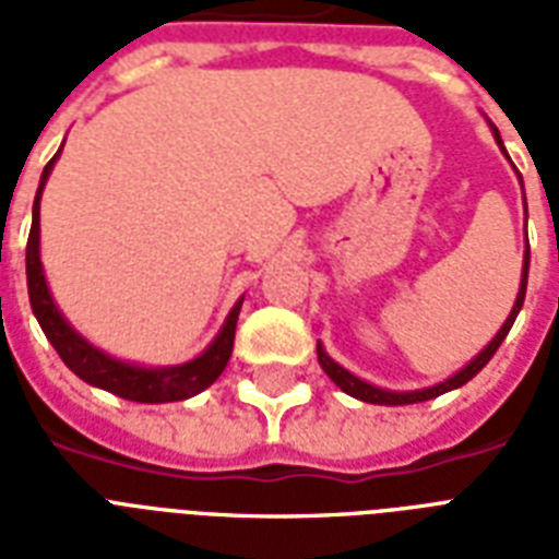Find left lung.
Listing matches in <instances>:
<instances>
[{"mask_svg": "<svg viewBox=\"0 0 559 559\" xmlns=\"http://www.w3.org/2000/svg\"><path fill=\"white\" fill-rule=\"evenodd\" d=\"M493 135H496V144H499L504 156H508V151H504V144H502V135H499V130H496V127H493ZM525 214H528V209H525ZM528 263H531V249L525 246V263H522L520 296H516V305H513L511 316L504 319V324L499 328V333L493 336V342H490V345H487V348L481 350L476 359H469L467 366L461 368L459 373H452L450 380H443V382H438V385H429V389H417V391L377 389V385H371V382L359 380V377H354L350 371H345L340 362H333V359L324 354L322 342L316 345V350H319V366L324 368V373H328V377H331V380L336 382L342 391H345V394L362 400V403H377V406H406V403H424V400H432V397H438V394H447V391H452V389H461L464 382L473 380V377H476V373L481 371V368H485L490 359H493V354L499 350V345L504 342V336H508V331L513 328V322H516V316H520V310H522V301H525V287H528Z\"/></svg>", "mask_w": 559, "mask_h": 559, "instance_id": "left-lung-1", "label": "left lung"}]
</instances>
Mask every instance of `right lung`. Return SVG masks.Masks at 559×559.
I'll return each instance as SVG.
<instances>
[{
  "label": "right lung",
  "mask_w": 559,
  "mask_h": 559,
  "mask_svg": "<svg viewBox=\"0 0 559 559\" xmlns=\"http://www.w3.org/2000/svg\"><path fill=\"white\" fill-rule=\"evenodd\" d=\"M57 156H60V151L55 153V159L48 162L43 177H39L37 197H34V219H31L28 246H25V275H28L31 310L37 316L46 340L55 345L60 359L83 382L98 385L104 391H112V394L124 400H135V403H174V400H188L205 391L223 373V368L228 366V357H231V348H235V328L243 298L231 307V313L226 316V324L219 328L214 342L202 350L200 357L191 359V362H182V366L168 368H144L109 357V354H104V350H98L95 345L83 340L81 333L74 331L72 324L63 319V313L57 310L55 298L48 293L46 275H43V263H39V197H43V188H46V179L51 168H55Z\"/></svg>",
  "instance_id": "1"
}]
</instances>
